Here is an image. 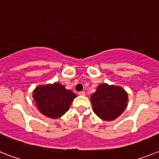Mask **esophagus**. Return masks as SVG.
<instances>
[{
	"instance_id": "1",
	"label": "esophagus",
	"mask_w": 159,
	"mask_h": 159,
	"mask_svg": "<svg viewBox=\"0 0 159 159\" xmlns=\"http://www.w3.org/2000/svg\"><path fill=\"white\" fill-rule=\"evenodd\" d=\"M78 94H79V95H81V96H85V95H86V93H85L84 91H81V92H79V93H78Z\"/></svg>"
}]
</instances>
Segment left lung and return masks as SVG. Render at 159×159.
<instances>
[{"instance_id": "8db88e82", "label": "left lung", "mask_w": 159, "mask_h": 159, "mask_svg": "<svg viewBox=\"0 0 159 159\" xmlns=\"http://www.w3.org/2000/svg\"><path fill=\"white\" fill-rule=\"evenodd\" d=\"M93 111L100 119L111 121L118 118L128 105V93L120 86L100 84L90 96Z\"/></svg>"}]
</instances>
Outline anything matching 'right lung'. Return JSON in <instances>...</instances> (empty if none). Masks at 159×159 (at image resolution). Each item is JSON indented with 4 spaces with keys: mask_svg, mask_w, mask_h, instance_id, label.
Segmentation results:
<instances>
[{
    "mask_svg": "<svg viewBox=\"0 0 159 159\" xmlns=\"http://www.w3.org/2000/svg\"><path fill=\"white\" fill-rule=\"evenodd\" d=\"M32 96L39 112L52 119L60 118L67 112L77 97L72 90L58 82L39 85L33 90Z\"/></svg>",
    "mask_w": 159,
    "mask_h": 159,
    "instance_id": "right-lung-1",
    "label": "right lung"
}]
</instances>
